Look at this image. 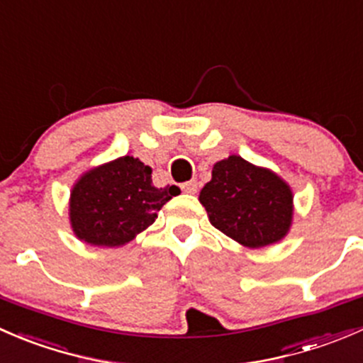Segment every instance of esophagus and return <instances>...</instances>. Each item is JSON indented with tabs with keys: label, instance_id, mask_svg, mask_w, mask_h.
Wrapping results in <instances>:
<instances>
[{
	"label": "esophagus",
	"instance_id": "34e87169",
	"mask_svg": "<svg viewBox=\"0 0 363 363\" xmlns=\"http://www.w3.org/2000/svg\"><path fill=\"white\" fill-rule=\"evenodd\" d=\"M181 188H182V191H184V193H189V195H193V193H196V189H199V182L188 181V182H184Z\"/></svg>",
	"mask_w": 363,
	"mask_h": 363
}]
</instances>
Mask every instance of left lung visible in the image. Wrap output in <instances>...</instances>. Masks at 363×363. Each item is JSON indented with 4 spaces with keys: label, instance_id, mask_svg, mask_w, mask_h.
<instances>
[{
    "label": "left lung",
    "instance_id": "left-lung-1",
    "mask_svg": "<svg viewBox=\"0 0 363 363\" xmlns=\"http://www.w3.org/2000/svg\"><path fill=\"white\" fill-rule=\"evenodd\" d=\"M199 200L214 228L251 250L283 240L294 223L290 184L235 155L214 163Z\"/></svg>",
    "mask_w": 363,
    "mask_h": 363
}]
</instances>
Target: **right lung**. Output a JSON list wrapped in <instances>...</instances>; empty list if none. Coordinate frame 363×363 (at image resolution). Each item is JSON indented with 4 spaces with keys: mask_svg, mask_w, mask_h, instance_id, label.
Here are the masks:
<instances>
[{
    "mask_svg": "<svg viewBox=\"0 0 363 363\" xmlns=\"http://www.w3.org/2000/svg\"><path fill=\"white\" fill-rule=\"evenodd\" d=\"M152 168L133 156L98 164L84 172L69 191V226L79 240L98 247L131 242L158 218L160 208L177 186L156 188Z\"/></svg>",
    "mask_w": 363,
    "mask_h": 363,
    "instance_id": "obj_1",
    "label": "right lung"
}]
</instances>
